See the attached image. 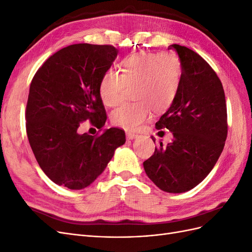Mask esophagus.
Returning a JSON list of instances; mask_svg holds the SVG:
<instances>
[{
  "instance_id": "esophagus-1",
  "label": "esophagus",
  "mask_w": 252,
  "mask_h": 252,
  "mask_svg": "<svg viewBox=\"0 0 252 252\" xmlns=\"http://www.w3.org/2000/svg\"><path fill=\"white\" fill-rule=\"evenodd\" d=\"M126 136L128 140H134V139H138L140 135L136 133H133V132H126Z\"/></svg>"
}]
</instances>
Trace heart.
<instances>
[{"label": "heart", "mask_w": 252, "mask_h": 252, "mask_svg": "<svg viewBox=\"0 0 252 252\" xmlns=\"http://www.w3.org/2000/svg\"><path fill=\"white\" fill-rule=\"evenodd\" d=\"M120 73L106 70L98 83V94L108 107H116L128 87L132 88L131 103L123 104L111 114L114 125L136 130L154 110L168 109L177 98L182 82V64L173 52H139L128 56L119 64Z\"/></svg>", "instance_id": "1"}]
</instances>
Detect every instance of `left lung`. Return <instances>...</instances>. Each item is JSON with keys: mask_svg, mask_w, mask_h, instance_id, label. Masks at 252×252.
Masks as SVG:
<instances>
[{"mask_svg": "<svg viewBox=\"0 0 252 252\" xmlns=\"http://www.w3.org/2000/svg\"><path fill=\"white\" fill-rule=\"evenodd\" d=\"M182 82L177 98L157 122L167 128L173 141L156 147L143 163L148 178L163 191L181 193L207 177L222 154L227 138V108L222 82L196 52L178 44ZM156 142L154 136H151Z\"/></svg>", "mask_w": 252, "mask_h": 252, "instance_id": "obj_1", "label": "left lung"}]
</instances>
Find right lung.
Wrapping results in <instances>:
<instances>
[{"label": "right lung", "instance_id": "obj_1", "mask_svg": "<svg viewBox=\"0 0 252 252\" xmlns=\"http://www.w3.org/2000/svg\"><path fill=\"white\" fill-rule=\"evenodd\" d=\"M118 52L112 45H69L45 61L30 84L28 141L41 169L57 185L74 190L89 186L126 141L120 128L95 135L79 129L87 120L100 130L105 125L98 83Z\"/></svg>", "mask_w": 252, "mask_h": 252}]
</instances>
